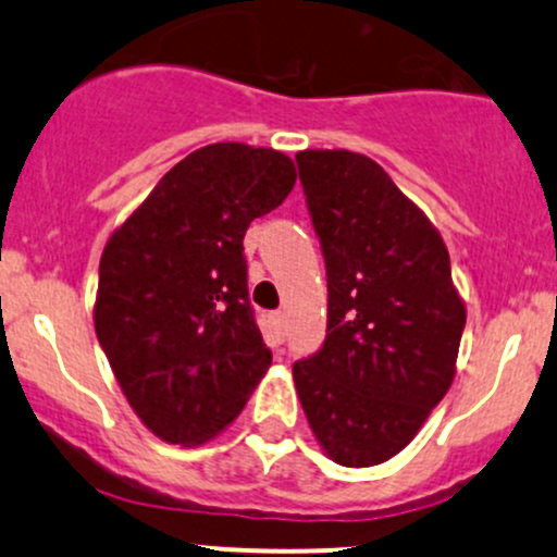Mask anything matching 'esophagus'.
<instances>
[{
    "mask_svg": "<svg viewBox=\"0 0 557 557\" xmlns=\"http://www.w3.org/2000/svg\"><path fill=\"white\" fill-rule=\"evenodd\" d=\"M270 327L274 332V337H277V341H283V337H285V314H283V311H272Z\"/></svg>",
    "mask_w": 557,
    "mask_h": 557,
    "instance_id": "obj_1",
    "label": "esophagus"
}]
</instances>
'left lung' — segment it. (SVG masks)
I'll use <instances>...</instances> for the list:
<instances>
[{"label":"left lung","mask_w":557,"mask_h":557,"mask_svg":"<svg viewBox=\"0 0 557 557\" xmlns=\"http://www.w3.org/2000/svg\"><path fill=\"white\" fill-rule=\"evenodd\" d=\"M296 162L327 270V335L293 380L332 461L376 466L450 387L463 300L440 233L380 164L343 149Z\"/></svg>","instance_id":"8db88e82"}]
</instances>
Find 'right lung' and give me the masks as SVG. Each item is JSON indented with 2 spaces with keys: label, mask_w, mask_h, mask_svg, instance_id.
Returning <instances> with one entry per match:
<instances>
[{
  "label": "right lung",
  "mask_w": 557,
  "mask_h": 557,
  "mask_svg": "<svg viewBox=\"0 0 557 557\" xmlns=\"http://www.w3.org/2000/svg\"><path fill=\"white\" fill-rule=\"evenodd\" d=\"M296 185L274 149L177 162L107 243L94 324L138 419L172 445L222 432L272 363L248 300L246 230Z\"/></svg>",
  "instance_id": "obj_1"
}]
</instances>
